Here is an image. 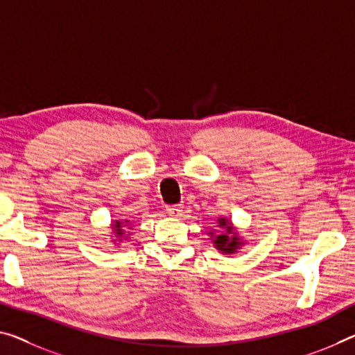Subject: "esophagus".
Wrapping results in <instances>:
<instances>
[{
  "label": "esophagus",
  "instance_id": "1",
  "mask_svg": "<svg viewBox=\"0 0 355 355\" xmlns=\"http://www.w3.org/2000/svg\"><path fill=\"white\" fill-rule=\"evenodd\" d=\"M166 211H168V214H171V216H181L182 208L179 205H170V206H166Z\"/></svg>",
  "mask_w": 355,
  "mask_h": 355
}]
</instances>
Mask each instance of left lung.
I'll list each match as a JSON object with an SVG mask.
<instances>
[{"mask_svg": "<svg viewBox=\"0 0 355 355\" xmlns=\"http://www.w3.org/2000/svg\"><path fill=\"white\" fill-rule=\"evenodd\" d=\"M219 227L222 228V230H227V232H222L214 238L216 248L222 250L223 254H234L243 243H239V238L236 236V234L230 236L233 228H232V223L227 219H219Z\"/></svg>", "mask_w": 355, "mask_h": 355, "instance_id": "left-lung-1", "label": "left lung"}]
</instances>
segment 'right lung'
<instances>
[{
    "label": "right lung",
    "mask_w": 355,
    "mask_h": 355,
    "mask_svg": "<svg viewBox=\"0 0 355 355\" xmlns=\"http://www.w3.org/2000/svg\"><path fill=\"white\" fill-rule=\"evenodd\" d=\"M122 225H123V222H119V220H117L116 223H114V232L117 233L119 238L123 236V228H122Z\"/></svg>",
    "instance_id": "1"
}]
</instances>
